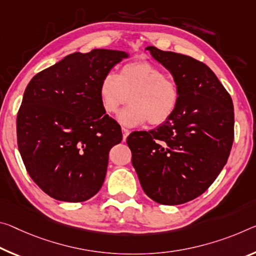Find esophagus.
Wrapping results in <instances>:
<instances>
[{
  "label": "esophagus",
  "instance_id": "obj_1",
  "mask_svg": "<svg viewBox=\"0 0 256 256\" xmlns=\"http://www.w3.org/2000/svg\"><path fill=\"white\" fill-rule=\"evenodd\" d=\"M122 132H123V141H125V140H126L128 136L130 134V130L125 128H122Z\"/></svg>",
  "mask_w": 256,
  "mask_h": 256
}]
</instances>
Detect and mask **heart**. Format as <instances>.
<instances>
[{
    "label": "heart",
    "mask_w": 256,
    "mask_h": 256,
    "mask_svg": "<svg viewBox=\"0 0 256 256\" xmlns=\"http://www.w3.org/2000/svg\"><path fill=\"white\" fill-rule=\"evenodd\" d=\"M99 96L104 110L108 114H115L128 101L131 102L117 116L124 126H138L147 122L158 126L176 112L180 88L160 67L148 62H134L122 67L117 75H104L100 82Z\"/></svg>",
    "instance_id": "obj_1"
}]
</instances>
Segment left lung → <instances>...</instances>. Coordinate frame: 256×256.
<instances>
[{"mask_svg":"<svg viewBox=\"0 0 256 256\" xmlns=\"http://www.w3.org/2000/svg\"><path fill=\"white\" fill-rule=\"evenodd\" d=\"M146 50L171 72L180 101L166 123L132 132L126 142L144 192L163 205L192 200L226 165L234 142V104L210 68L192 56Z\"/></svg>","mask_w":256,"mask_h":256,"instance_id":"left-lung-1","label":"left lung"}]
</instances>
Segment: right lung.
Instances as JSON below:
<instances>
[{"label": "right lung", "mask_w": 256, "mask_h": 256, "mask_svg": "<svg viewBox=\"0 0 256 256\" xmlns=\"http://www.w3.org/2000/svg\"><path fill=\"white\" fill-rule=\"evenodd\" d=\"M128 52H75L36 74L17 116L18 149L32 179L56 200H90L104 184L120 126L99 96L104 75Z\"/></svg>", "instance_id": "obj_1"}]
</instances>
